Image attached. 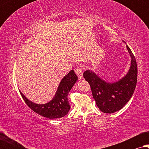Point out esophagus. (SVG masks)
I'll return each mask as SVG.
<instances>
[{
  "instance_id": "esophagus-1",
  "label": "esophagus",
  "mask_w": 149,
  "mask_h": 149,
  "mask_svg": "<svg viewBox=\"0 0 149 149\" xmlns=\"http://www.w3.org/2000/svg\"><path fill=\"white\" fill-rule=\"evenodd\" d=\"M75 72H76L77 75L78 76L79 79H81L83 78V72L81 68H79L78 67V68H76V70H75Z\"/></svg>"
}]
</instances>
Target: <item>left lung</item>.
I'll return each mask as SVG.
<instances>
[{
	"label": "left lung",
	"mask_w": 149,
	"mask_h": 149,
	"mask_svg": "<svg viewBox=\"0 0 149 149\" xmlns=\"http://www.w3.org/2000/svg\"><path fill=\"white\" fill-rule=\"evenodd\" d=\"M131 57L129 71L120 80L114 83L104 81L94 72L87 70L83 77L89 83L97 107L104 113H113L121 110L131 98L137 83V64L133 53L126 45Z\"/></svg>",
	"instance_id": "8db88e82"
}]
</instances>
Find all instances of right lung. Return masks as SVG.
I'll list each match as a JSON object with an SVG mask.
<instances>
[{
    "label": "right lung",
    "instance_id": "right-lung-1",
    "mask_svg": "<svg viewBox=\"0 0 149 149\" xmlns=\"http://www.w3.org/2000/svg\"><path fill=\"white\" fill-rule=\"evenodd\" d=\"M77 79L78 77L74 70H70L60 81L54 98L43 104L32 102L26 98L21 91L19 92L26 104L35 113L48 119H58L64 117L70 111V106L68 103V94Z\"/></svg>",
    "mask_w": 149,
    "mask_h": 149
}]
</instances>
